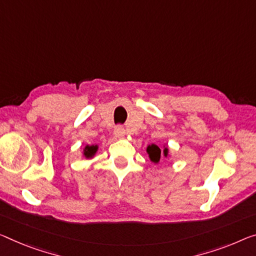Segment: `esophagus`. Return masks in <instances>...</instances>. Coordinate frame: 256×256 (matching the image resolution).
<instances>
[{"mask_svg":"<svg viewBox=\"0 0 256 256\" xmlns=\"http://www.w3.org/2000/svg\"><path fill=\"white\" fill-rule=\"evenodd\" d=\"M114 135L118 138H121V137H124L126 135V130L124 127H121V126H118L114 129Z\"/></svg>","mask_w":256,"mask_h":256,"instance_id":"1","label":"esophagus"}]
</instances>
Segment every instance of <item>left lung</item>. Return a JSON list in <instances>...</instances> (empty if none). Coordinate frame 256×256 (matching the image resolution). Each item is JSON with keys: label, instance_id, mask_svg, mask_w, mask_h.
Listing matches in <instances>:
<instances>
[{"label": "left lung", "instance_id": "8db88e82", "mask_svg": "<svg viewBox=\"0 0 256 256\" xmlns=\"http://www.w3.org/2000/svg\"><path fill=\"white\" fill-rule=\"evenodd\" d=\"M146 153L148 156V159H150V161L153 164H159L161 158H167V156H170L169 148L166 144H164L162 150H160V148L156 144L148 145Z\"/></svg>", "mask_w": 256, "mask_h": 256}]
</instances>
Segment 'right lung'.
<instances>
[{
	"label": "right lung",
	"instance_id": "right-lung-1",
	"mask_svg": "<svg viewBox=\"0 0 256 256\" xmlns=\"http://www.w3.org/2000/svg\"><path fill=\"white\" fill-rule=\"evenodd\" d=\"M97 151H98V145H86L84 148V151H82V156H84L86 159L92 160L96 156Z\"/></svg>",
	"mask_w": 256,
	"mask_h": 256
}]
</instances>
